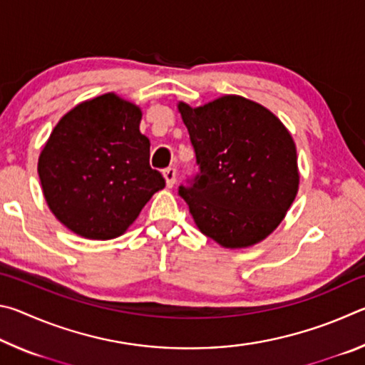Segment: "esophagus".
<instances>
[{
	"label": "esophagus",
	"instance_id": "1",
	"mask_svg": "<svg viewBox=\"0 0 365 365\" xmlns=\"http://www.w3.org/2000/svg\"><path fill=\"white\" fill-rule=\"evenodd\" d=\"M164 178H165V185H168L169 188H172L175 185L177 180V170L174 168H169L164 170Z\"/></svg>",
	"mask_w": 365,
	"mask_h": 365
}]
</instances>
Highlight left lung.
Returning a JSON list of instances; mask_svg holds the SVG:
<instances>
[{
  "instance_id": "8db88e82",
  "label": "left lung",
  "mask_w": 365,
  "mask_h": 365,
  "mask_svg": "<svg viewBox=\"0 0 365 365\" xmlns=\"http://www.w3.org/2000/svg\"><path fill=\"white\" fill-rule=\"evenodd\" d=\"M200 172L178 187L201 233L224 248L256 245L279 227L298 193L292 135L261 104L225 95L178 103Z\"/></svg>"
}]
</instances>
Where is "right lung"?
Wrapping results in <instances>:
<instances>
[{
    "instance_id": "right-lung-1",
    "label": "right lung",
    "mask_w": 365,
    "mask_h": 365,
    "mask_svg": "<svg viewBox=\"0 0 365 365\" xmlns=\"http://www.w3.org/2000/svg\"><path fill=\"white\" fill-rule=\"evenodd\" d=\"M141 110L106 93L80 103L58 122L38 158L43 195L69 230L90 240L122 235L165 187L150 165Z\"/></svg>"
}]
</instances>
